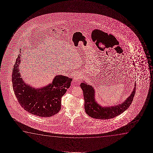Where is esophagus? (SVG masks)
Segmentation results:
<instances>
[{
  "mask_svg": "<svg viewBox=\"0 0 153 153\" xmlns=\"http://www.w3.org/2000/svg\"><path fill=\"white\" fill-rule=\"evenodd\" d=\"M82 75L80 74H75L74 76V79L75 80H80L82 79Z\"/></svg>",
  "mask_w": 153,
  "mask_h": 153,
  "instance_id": "obj_1",
  "label": "esophagus"
}]
</instances>
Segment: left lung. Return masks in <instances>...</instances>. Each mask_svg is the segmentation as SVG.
Returning <instances> with one entry per match:
<instances>
[{
    "label": "left lung",
    "instance_id": "obj_1",
    "mask_svg": "<svg viewBox=\"0 0 153 153\" xmlns=\"http://www.w3.org/2000/svg\"><path fill=\"white\" fill-rule=\"evenodd\" d=\"M80 86L83 91L86 113L90 117L98 119H110L123 113L131 105L136 91L135 83L133 91L124 102L113 107H103L95 100L94 90L92 86L84 82Z\"/></svg>",
    "mask_w": 153,
    "mask_h": 153
}]
</instances>
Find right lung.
I'll use <instances>...</instances> for the list:
<instances>
[{
	"mask_svg": "<svg viewBox=\"0 0 153 153\" xmlns=\"http://www.w3.org/2000/svg\"><path fill=\"white\" fill-rule=\"evenodd\" d=\"M21 54L18 56L12 74L13 89L21 107L32 114L50 117L61 109V99L71 86V78L56 76L52 84L41 89H34L25 84L19 73Z\"/></svg>",
	"mask_w": 153,
	"mask_h": 153,
	"instance_id": "add662e5",
	"label": "right lung"
}]
</instances>
